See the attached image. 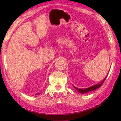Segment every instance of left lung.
<instances>
[{"label": "left lung", "instance_id": "obj_1", "mask_svg": "<svg viewBox=\"0 0 121 121\" xmlns=\"http://www.w3.org/2000/svg\"><path fill=\"white\" fill-rule=\"evenodd\" d=\"M106 77H107V76H106V77H105V78H104L103 80H102V81L100 82V83H99V84H97L91 86L89 87H87V88L79 89V88H77V87H76L74 86H73V87H74V88L76 89L77 90V91H78L79 93H82V94L86 93L89 92V91H94V90L97 89V88H98V87H100L102 85V84H103V83L104 82V81H105V79L106 78Z\"/></svg>", "mask_w": 121, "mask_h": 121}]
</instances>
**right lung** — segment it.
<instances>
[{"label": "right lung", "mask_w": 121, "mask_h": 121, "mask_svg": "<svg viewBox=\"0 0 121 121\" xmlns=\"http://www.w3.org/2000/svg\"><path fill=\"white\" fill-rule=\"evenodd\" d=\"M38 94H39V93H38Z\"/></svg>", "instance_id": "1"}]
</instances>
